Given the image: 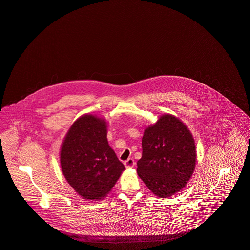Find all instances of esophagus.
<instances>
[{"instance_id": "1", "label": "esophagus", "mask_w": 250, "mask_h": 250, "mask_svg": "<svg viewBox=\"0 0 250 250\" xmlns=\"http://www.w3.org/2000/svg\"><path fill=\"white\" fill-rule=\"evenodd\" d=\"M135 166V160L133 158H128L125 162V167L126 168H130V167H134Z\"/></svg>"}]
</instances>
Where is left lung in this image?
<instances>
[{
	"mask_svg": "<svg viewBox=\"0 0 250 250\" xmlns=\"http://www.w3.org/2000/svg\"><path fill=\"white\" fill-rule=\"evenodd\" d=\"M138 174L155 196L165 199L182 190L197 162L196 144L188 127L171 114H163L143 133Z\"/></svg>",
	"mask_w": 250,
	"mask_h": 250,
	"instance_id": "left-lung-1",
	"label": "left lung"
}]
</instances>
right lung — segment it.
I'll use <instances>...</instances> for the list:
<instances>
[{"mask_svg":"<svg viewBox=\"0 0 250 250\" xmlns=\"http://www.w3.org/2000/svg\"><path fill=\"white\" fill-rule=\"evenodd\" d=\"M107 127L106 120L86 113L73 123L61 146L62 174L85 200H103L125 170L108 145Z\"/></svg>","mask_w":250,"mask_h":250,"instance_id":"1","label":"right lung"}]
</instances>
